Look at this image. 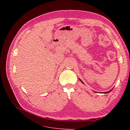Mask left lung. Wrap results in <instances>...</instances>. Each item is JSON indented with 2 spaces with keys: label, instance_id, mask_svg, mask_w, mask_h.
Instances as JSON below:
<instances>
[{
  "label": "left lung",
  "instance_id": "1",
  "mask_svg": "<svg viewBox=\"0 0 130 130\" xmlns=\"http://www.w3.org/2000/svg\"><path fill=\"white\" fill-rule=\"evenodd\" d=\"M80 81L82 82V83H83V82H82V80H81L80 79ZM111 92V91H109V92H105V93H109V92Z\"/></svg>",
  "mask_w": 130,
  "mask_h": 130
}]
</instances>
